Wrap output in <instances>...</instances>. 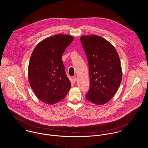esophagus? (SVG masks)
<instances>
[{
	"label": "esophagus",
	"instance_id": "obj_1",
	"mask_svg": "<svg viewBox=\"0 0 148 148\" xmlns=\"http://www.w3.org/2000/svg\"><path fill=\"white\" fill-rule=\"evenodd\" d=\"M73 82L75 83V82L77 81V77H73Z\"/></svg>",
	"mask_w": 148,
	"mask_h": 148
}]
</instances>
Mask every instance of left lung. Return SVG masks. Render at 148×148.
<instances>
[{
    "label": "left lung",
    "mask_w": 148,
    "mask_h": 148,
    "mask_svg": "<svg viewBox=\"0 0 148 148\" xmlns=\"http://www.w3.org/2000/svg\"><path fill=\"white\" fill-rule=\"evenodd\" d=\"M81 41L87 57L90 79L87 99L97 105L109 101L122 79L119 54L115 47L97 35L82 36Z\"/></svg>",
    "instance_id": "obj_1"
}]
</instances>
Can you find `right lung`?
Masks as SVG:
<instances>
[{"instance_id":"obj_1","label":"right lung","mask_w":148,"mask_h":148,"mask_svg":"<svg viewBox=\"0 0 148 148\" xmlns=\"http://www.w3.org/2000/svg\"><path fill=\"white\" fill-rule=\"evenodd\" d=\"M74 37L57 34L38 43L32 53L28 66V79L41 101L55 104L65 98L71 87L62 60V54Z\"/></svg>"}]
</instances>
